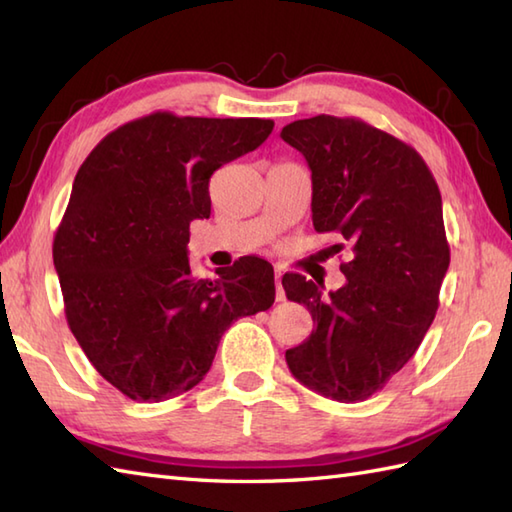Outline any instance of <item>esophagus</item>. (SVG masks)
<instances>
[{
  "mask_svg": "<svg viewBox=\"0 0 512 512\" xmlns=\"http://www.w3.org/2000/svg\"><path fill=\"white\" fill-rule=\"evenodd\" d=\"M280 278H282V271H280V269H276V300H278V302L285 300V289H282V282H280Z\"/></svg>",
  "mask_w": 512,
  "mask_h": 512,
  "instance_id": "esophagus-1",
  "label": "esophagus"
}]
</instances>
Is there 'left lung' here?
<instances>
[{"mask_svg": "<svg viewBox=\"0 0 512 512\" xmlns=\"http://www.w3.org/2000/svg\"><path fill=\"white\" fill-rule=\"evenodd\" d=\"M280 138L311 168L313 227L339 232L346 285L322 295L285 274L287 298L315 331L287 350L293 377L342 403L366 401L412 359L438 311L449 243L434 175L410 144L359 118L295 120ZM342 252L344 243L333 245Z\"/></svg>", "mask_w": 512, "mask_h": 512, "instance_id": "obj_1", "label": "left lung"}]
</instances>
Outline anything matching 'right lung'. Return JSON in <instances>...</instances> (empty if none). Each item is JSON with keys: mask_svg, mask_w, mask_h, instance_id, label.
<instances>
[{"mask_svg": "<svg viewBox=\"0 0 512 512\" xmlns=\"http://www.w3.org/2000/svg\"><path fill=\"white\" fill-rule=\"evenodd\" d=\"M274 120L170 111L122 124L78 168L54 234L67 326L131 401L157 403L206 377L221 335L276 300L274 267L238 258L192 276L190 221L210 217V177L263 144Z\"/></svg>", "mask_w": 512, "mask_h": 512, "instance_id": "obj_1", "label": "right lung"}]
</instances>
